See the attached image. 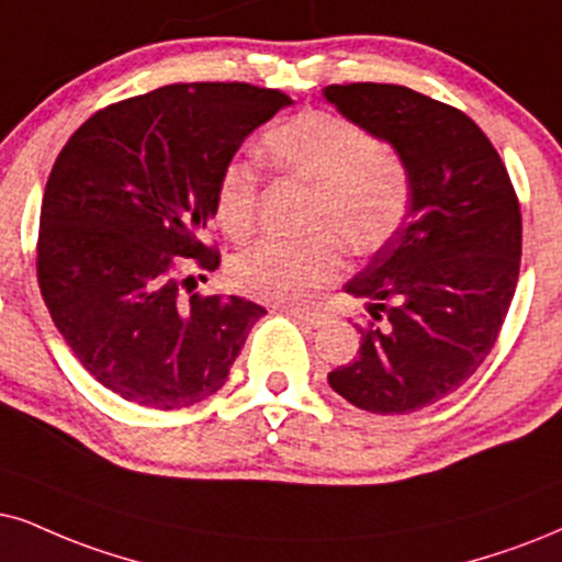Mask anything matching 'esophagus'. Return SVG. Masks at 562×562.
Masks as SVG:
<instances>
[{"label":"esophagus","mask_w":562,"mask_h":562,"mask_svg":"<svg viewBox=\"0 0 562 562\" xmlns=\"http://www.w3.org/2000/svg\"><path fill=\"white\" fill-rule=\"evenodd\" d=\"M288 314L295 318L297 324H303V326H322L324 322H326V316L324 314H318V311H305V308H288Z\"/></svg>","instance_id":"obj_1"}]
</instances>
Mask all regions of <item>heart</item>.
<instances>
[{"instance_id": "1", "label": "heart", "mask_w": 562, "mask_h": 562, "mask_svg": "<svg viewBox=\"0 0 562 562\" xmlns=\"http://www.w3.org/2000/svg\"><path fill=\"white\" fill-rule=\"evenodd\" d=\"M265 158L280 173L314 187L311 228L329 231L352 254H373L396 236L412 202L409 168L373 134L329 111H303L261 137ZM259 176L246 160H231L215 189L223 233L244 240L257 223ZM342 274L331 236L265 238L231 265L244 295L267 303H305Z\"/></svg>"}]
</instances>
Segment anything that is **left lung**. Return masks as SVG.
<instances>
[{"label": "left lung", "instance_id": "8db88e82", "mask_svg": "<svg viewBox=\"0 0 562 562\" xmlns=\"http://www.w3.org/2000/svg\"><path fill=\"white\" fill-rule=\"evenodd\" d=\"M345 119L407 162L412 202L396 236L345 290L373 322L329 386L375 415H407L457 392L493 350L521 265L508 170L467 113L402 85H329Z\"/></svg>", "mask_w": 562, "mask_h": 562}]
</instances>
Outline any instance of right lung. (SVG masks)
<instances>
[{"instance_id":"1","label":"right lung","mask_w":562,"mask_h":562,"mask_svg":"<svg viewBox=\"0 0 562 562\" xmlns=\"http://www.w3.org/2000/svg\"><path fill=\"white\" fill-rule=\"evenodd\" d=\"M293 101L246 82H179L92 113L46 181L38 285L85 371L126 402L181 409L215 394L267 314L238 295L183 297L223 168ZM202 277V274H199Z\"/></svg>"}]
</instances>
